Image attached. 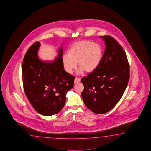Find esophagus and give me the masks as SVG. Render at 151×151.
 <instances>
[{
  "instance_id": "esophagus-1",
  "label": "esophagus",
  "mask_w": 151,
  "mask_h": 151,
  "mask_svg": "<svg viewBox=\"0 0 151 151\" xmlns=\"http://www.w3.org/2000/svg\"><path fill=\"white\" fill-rule=\"evenodd\" d=\"M81 81V79L79 78H76L74 79V83L77 84L78 83H79V81Z\"/></svg>"
}]
</instances>
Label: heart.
Segmentation results:
<instances>
[{"label": "heart", "instance_id": "b5f03b06", "mask_svg": "<svg viewBox=\"0 0 151 151\" xmlns=\"http://www.w3.org/2000/svg\"><path fill=\"white\" fill-rule=\"evenodd\" d=\"M103 56V50L100 44L90 40H81L73 44L67 51V55L63 58V65L66 72L73 73L78 63L81 68L79 73L83 70L91 73L99 66Z\"/></svg>", "mask_w": 151, "mask_h": 151}]
</instances>
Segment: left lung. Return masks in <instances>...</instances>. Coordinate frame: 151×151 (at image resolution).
<instances>
[{"label": "left lung", "instance_id": "8db88e82", "mask_svg": "<svg viewBox=\"0 0 151 151\" xmlns=\"http://www.w3.org/2000/svg\"><path fill=\"white\" fill-rule=\"evenodd\" d=\"M105 51L96 70L81 79V96L86 106L97 114L109 112L123 96L130 78L128 58L120 44L111 36H100Z\"/></svg>", "mask_w": 151, "mask_h": 151}]
</instances>
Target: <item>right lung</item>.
<instances>
[{"label": "right lung", "instance_id": "1", "mask_svg": "<svg viewBox=\"0 0 151 151\" xmlns=\"http://www.w3.org/2000/svg\"><path fill=\"white\" fill-rule=\"evenodd\" d=\"M40 44L28 49L22 63L23 88L27 99L39 114L50 116L62 109L67 93L73 88L74 77L64 70L63 49L52 62H44L38 56Z\"/></svg>", "mask_w": 151, "mask_h": 151}]
</instances>
